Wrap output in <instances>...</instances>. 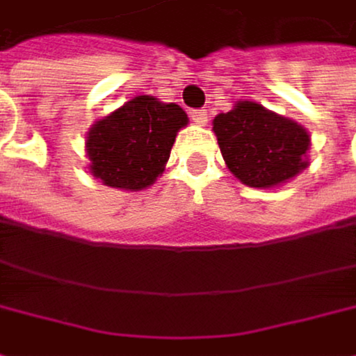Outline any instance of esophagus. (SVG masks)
Listing matches in <instances>:
<instances>
[{"label": "esophagus", "mask_w": 356, "mask_h": 356, "mask_svg": "<svg viewBox=\"0 0 356 356\" xmlns=\"http://www.w3.org/2000/svg\"><path fill=\"white\" fill-rule=\"evenodd\" d=\"M192 120H194L198 126H207V109H194V111H192Z\"/></svg>", "instance_id": "34e87169"}]
</instances>
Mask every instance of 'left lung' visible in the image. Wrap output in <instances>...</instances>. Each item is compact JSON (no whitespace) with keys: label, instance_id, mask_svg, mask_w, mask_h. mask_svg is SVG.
I'll return each mask as SVG.
<instances>
[{"label":"left lung","instance_id":"8db88e82","mask_svg":"<svg viewBox=\"0 0 356 356\" xmlns=\"http://www.w3.org/2000/svg\"><path fill=\"white\" fill-rule=\"evenodd\" d=\"M213 131L227 168L249 188H276L308 166V131L255 101L215 115Z\"/></svg>","mask_w":356,"mask_h":356}]
</instances>
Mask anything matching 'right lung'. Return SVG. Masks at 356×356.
I'll use <instances>...</instances> for the list:
<instances>
[{"label": "right lung", "mask_w": 356, "mask_h": 356, "mask_svg": "<svg viewBox=\"0 0 356 356\" xmlns=\"http://www.w3.org/2000/svg\"><path fill=\"white\" fill-rule=\"evenodd\" d=\"M188 113L175 103L141 95L124 103L86 135L90 172L109 188L139 192L162 175Z\"/></svg>", "instance_id": "obj_1"}]
</instances>
